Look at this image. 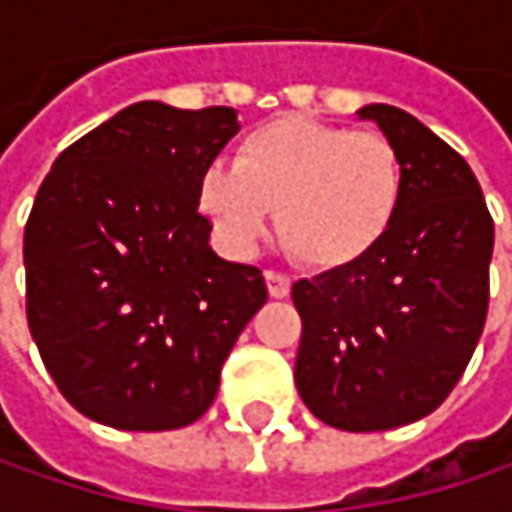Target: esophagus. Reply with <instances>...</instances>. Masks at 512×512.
<instances>
[{
    "label": "esophagus",
    "instance_id": "1",
    "mask_svg": "<svg viewBox=\"0 0 512 512\" xmlns=\"http://www.w3.org/2000/svg\"><path fill=\"white\" fill-rule=\"evenodd\" d=\"M266 290L272 299H284V296H290V278L281 272H266Z\"/></svg>",
    "mask_w": 512,
    "mask_h": 512
}]
</instances>
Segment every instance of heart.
Instances as JSON below:
<instances>
[{
	"mask_svg": "<svg viewBox=\"0 0 512 512\" xmlns=\"http://www.w3.org/2000/svg\"><path fill=\"white\" fill-rule=\"evenodd\" d=\"M406 186V159L388 136L290 112L255 127L237 165L210 162L198 177V204L240 252L255 249L275 210L284 249L335 272L391 234Z\"/></svg>",
	"mask_w": 512,
	"mask_h": 512,
	"instance_id": "b5f03b06",
	"label": "heart"
}]
</instances>
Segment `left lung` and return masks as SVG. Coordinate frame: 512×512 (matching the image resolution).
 <instances>
[{
  "label": "left lung",
  "mask_w": 512,
  "mask_h": 512,
  "mask_svg": "<svg viewBox=\"0 0 512 512\" xmlns=\"http://www.w3.org/2000/svg\"><path fill=\"white\" fill-rule=\"evenodd\" d=\"M406 159L391 234L353 266L293 284L302 317L296 388L329 427L373 433L445 403L489 308L495 225L468 162L409 112L358 109Z\"/></svg>",
  "instance_id": "left-lung-1"
}]
</instances>
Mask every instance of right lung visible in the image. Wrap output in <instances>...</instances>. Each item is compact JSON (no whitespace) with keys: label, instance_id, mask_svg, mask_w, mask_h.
Wrapping results in <instances>:
<instances>
[{"label":"right lung","instance_id":"obj_1","mask_svg":"<svg viewBox=\"0 0 512 512\" xmlns=\"http://www.w3.org/2000/svg\"><path fill=\"white\" fill-rule=\"evenodd\" d=\"M228 106L142 100L52 162L26 222V317L64 400L115 430H177L219 391L266 302L257 266L210 249L198 177L237 136Z\"/></svg>","mask_w":512,"mask_h":512}]
</instances>
